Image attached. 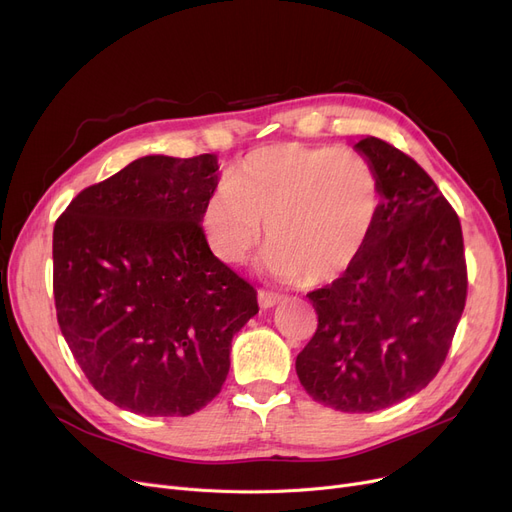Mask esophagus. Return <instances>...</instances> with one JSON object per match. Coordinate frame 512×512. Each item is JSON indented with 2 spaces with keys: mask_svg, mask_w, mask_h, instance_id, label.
Masks as SVG:
<instances>
[{
  "mask_svg": "<svg viewBox=\"0 0 512 512\" xmlns=\"http://www.w3.org/2000/svg\"><path fill=\"white\" fill-rule=\"evenodd\" d=\"M257 299H259V305L265 309V307H274L282 299V295L272 293V291H263V288H259Z\"/></svg>",
  "mask_w": 512,
  "mask_h": 512,
  "instance_id": "1",
  "label": "esophagus"
}]
</instances>
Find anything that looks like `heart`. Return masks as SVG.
<instances>
[{"label":"heart","mask_w":512,"mask_h":512,"mask_svg":"<svg viewBox=\"0 0 512 512\" xmlns=\"http://www.w3.org/2000/svg\"><path fill=\"white\" fill-rule=\"evenodd\" d=\"M383 213L381 175L366 154L299 142L251 152L205 207L219 259L240 263L268 224L263 265L280 280L324 284L360 259Z\"/></svg>","instance_id":"1"}]
</instances>
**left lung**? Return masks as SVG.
Instances as JSON below:
<instances>
[{
    "label": "left lung",
    "mask_w": 512,
    "mask_h": 512,
    "mask_svg": "<svg viewBox=\"0 0 512 512\" xmlns=\"http://www.w3.org/2000/svg\"><path fill=\"white\" fill-rule=\"evenodd\" d=\"M355 150L381 175L383 213L360 259L307 293L318 328L295 366L316 402L376 412L435 379L469 280L460 219L429 173L379 138L368 136Z\"/></svg>",
    "instance_id": "obj_1"
}]
</instances>
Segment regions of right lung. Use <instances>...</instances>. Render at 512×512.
I'll use <instances>...</instances> for the list:
<instances>
[{"label": "right lung", "mask_w": 512, "mask_h": 512, "mask_svg": "<svg viewBox=\"0 0 512 512\" xmlns=\"http://www.w3.org/2000/svg\"><path fill=\"white\" fill-rule=\"evenodd\" d=\"M217 157L152 154L81 190L54 226L64 341L108 402L190 416L221 391L257 291L207 244Z\"/></svg>", "instance_id": "add662e5"}]
</instances>
